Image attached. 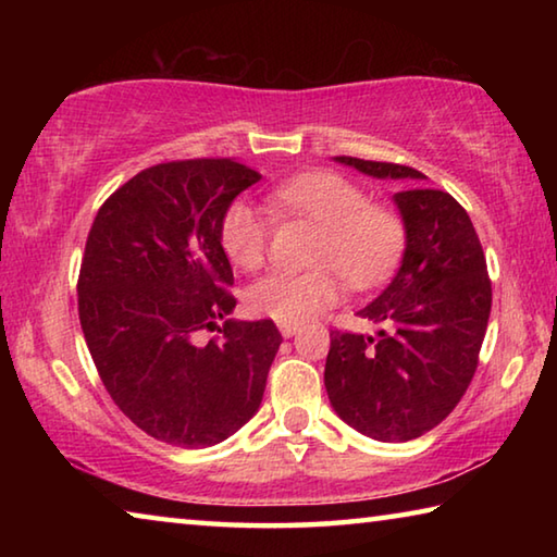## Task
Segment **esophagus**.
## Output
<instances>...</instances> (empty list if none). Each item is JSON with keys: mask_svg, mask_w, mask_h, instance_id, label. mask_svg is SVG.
<instances>
[{"mask_svg": "<svg viewBox=\"0 0 557 557\" xmlns=\"http://www.w3.org/2000/svg\"><path fill=\"white\" fill-rule=\"evenodd\" d=\"M297 324H287V322H280V334L285 336V338H289V336H295V332H297Z\"/></svg>", "mask_w": 557, "mask_h": 557, "instance_id": "obj_1", "label": "esophagus"}]
</instances>
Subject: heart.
Instances as JSON below:
<instances>
[{
	"mask_svg": "<svg viewBox=\"0 0 557 557\" xmlns=\"http://www.w3.org/2000/svg\"><path fill=\"white\" fill-rule=\"evenodd\" d=\"M268 201L280 215H299L319 225L312 270H275L245 292L248 309L275 322L301 324L334 307L344 280L356 289L381 285L398 265L405 223L393 209L371 203L369 194L336 172H307L270 188ZM225 256L235 268L256 270L270 245L265 211L238 199L225 209L219 228Z\"/></svg>",
	"mask_w": 557,
	"mask_h": 557,
	"instance_id": "heart-1",
	"label": "heart"
}]
</instances>
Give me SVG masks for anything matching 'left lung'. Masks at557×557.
<instances>
[{"mask_svg":"<svg viewBox=\"0 0 557 557\" xmlns=\"http://www.w3.org/2000/svg\"><path fill=\"white\" fill-rule=\"evenodd\" d=\"M375 178L414 186L393 196L405 223L398 275L363 307L379 332H332L324 385L346 425L381 442L425 435L474 379L492 314V280L469 213L418 169L336 157Z\"/></svg>","mask_w":557,"mask_h":557,"instance_id":"obj_1","label":"left lung"}]
</instances>
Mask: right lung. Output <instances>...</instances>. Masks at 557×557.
I'll use <instances>...</instances> for the list:
<instances>
[{
	"label": "right lung",
	"mask_w": 557,
	"mask_h": 557,
	"mask_svg": "<svg viewBox=\"0 0 557 557\" xmlns=\"http://www.w3.org/2000/svg\"><path fill=\"white\" fill-rule=\"evenodd\" d=\"M260 182L233 159L149 166L100 206L78 275V317L117 408L149 437L211 447L258 412L282 336L233 322L219 238L235 196ZM220 334L203 345V331Z\"/></svg>",
	"instance_id": "1"
}]
</instances>
